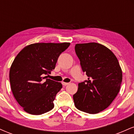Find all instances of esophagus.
<instances>
[{"mask_svg": "<svg viewBox=\"0 0 134 134\" xmlns=\"http://www.w3.org/2000/svg\"><path fill=\"white\" fill-rule=\"evenodd\" d=\"M69 84V83H67V82H62V84H63V86H67V85H68V84Z\"/></svg>", "mask_w": 134, "mask_h": 134, "instance_id": "34e87169", "label": "esophagus"}]
</instances>
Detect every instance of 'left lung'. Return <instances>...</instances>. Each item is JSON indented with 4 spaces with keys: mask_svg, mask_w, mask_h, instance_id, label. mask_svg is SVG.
<instances>
[{
    "mask_svg": "<svg viewBox=\"0 0 134 134\" xmlns=\"http://www.w3.org/2000/svg\"><path fill=\"white\" fill-rule=\"evenodd\" d=\"M75 52L88 78L78 84L74 104L82 111L98 113L109 107L119 92L122 81L119 62L110 49L97 43L76 44Z\"/></svg>",
    "mask_w": 134,
    "mask_h": 134,
    "instance_id": "1",
    "label": "left lung"
}]
</instances>
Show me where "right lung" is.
Here are the masks:
<instances>
[{
    "instance_id": "obj_1",
    "label": "right lung",
    "mask_w": 134,
    "mask_h": 134,
    "mask_svg": "<svg viewBox=\"0 0 134 134\" xmlns=\"http://www.w3.org/2000/svg\"><path fill=\"white\" fill-rule=\"evenodd\" d=\"M69 45L70 43L31 44L14 58L9 72L11 90L27 113L41 115L53 108V101L62 85L44 76L55 69L58 57Z\"/></svg>"
}]
</instances>
